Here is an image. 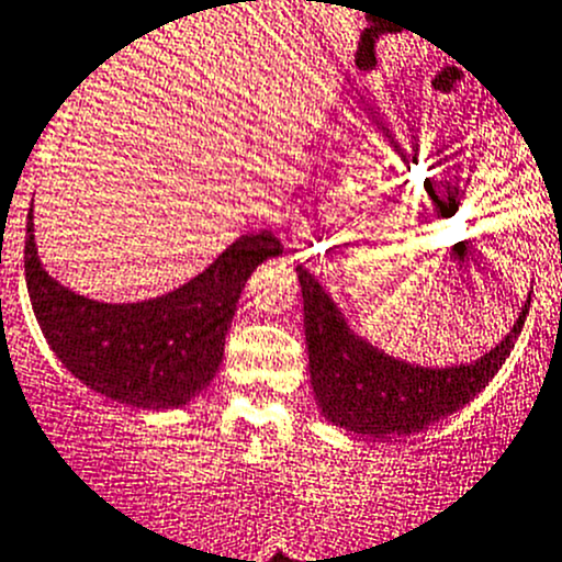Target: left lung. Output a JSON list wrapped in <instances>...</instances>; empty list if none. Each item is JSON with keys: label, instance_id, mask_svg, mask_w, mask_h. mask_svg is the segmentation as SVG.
Masks as SVG:
<instances>
[{"label": "left lung", "instance_id": "left-lung-1", "mask_svg": "<svg viewBox=\"0 0 562 562\" xmlns=\"http://www.w3.org/2000/svg\"><path fill=\"white\" fill-rule=\"evenodd\" d=\"M296 274L304 296V337L315 403L331 426L359 437H408L467 406L499 373L530 313L527 296L514 329L475 362L428 368L392 357L364 340L315 274L304 266H296Z\"/></svg>", "mask_w": 562, "mask_h": 562}]
</instances>
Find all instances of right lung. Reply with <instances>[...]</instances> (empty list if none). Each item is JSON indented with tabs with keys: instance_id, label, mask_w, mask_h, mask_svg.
<instances>
[{
	"instance_id": "obj_1",
	"label": "right lung",
	"mask_w": 562,
	"mask_h": 562,
	"mask_svg": "<svg viewBox=\"0 0 562 562\" xmlns=\"http://www.w3.org/2000/svg\"><path fill=\"white\" fill-rule=\"evenodd\" d=\"M277 255L282 244L274 233H247L176 291L109 304L70 291L43 269L32 209L26 216V291L52 351L103 397L156 412L187 406L214 381L244 285Z\"/></svg>"
}]
</instances>
